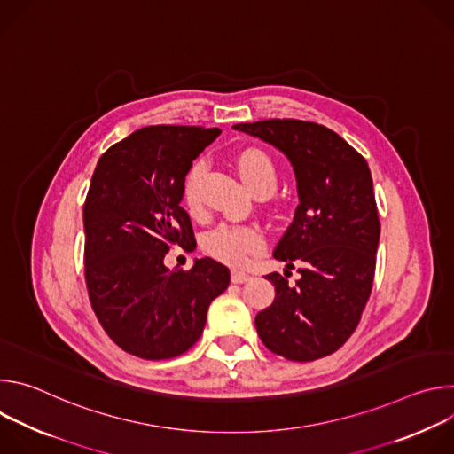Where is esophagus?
<instances>
[{"label":"esophagus","instance_id":"obj_1","mask_svg":"<svg viewBox=\"0 0 454 454\" xmlns=\"http://www.w3.org/2000/svg\"><path fill=\"white\" fill-rule=\"evenodd\" d=\"M251 277L247 275V273H244V271H231V282L233 284H244V282H247Z\"/></svg>","mask_w":454,"mask_h":454}]
</instances>
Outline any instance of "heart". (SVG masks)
<instances>
[{
    "mask_svg": "<svg viewBox=\"0 0 454 454\" xmlns=\"http://www.w3.org/2000/svg\"><path fill=\"white\" fill-rule=\"evenodd\" d=\"M237 170L242 181L254 193H270L278 183V168L275 160L262 149H242L237 158ZM207 165L203 160L193 161L181 183V205L192 217H200L205 210L201 181ZM266 244L261 228L251 224H223L207 233L203 239V249L217 261L230 266H244L249 256L261 251Z\"/></svg>",
    "mask_w": 454,
    "mask_h": 454,
    "instance_id": "obj_1",
    "label": "heart"
}]
</instances>
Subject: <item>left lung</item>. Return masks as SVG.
I'll use <instances>...</instances> for the list:
<instances>
[{
    "instance_id": "1",
    "label": "left lung",
    "mask_w": 454,
    "mask_h": 454,
    "mask_svg": "<svg viewBox=\"0 0 454 454\" xmlns=\"http://www.w3.org/2000/svg\"><path fill=\"white\" fill-rule=\"evenodd\" d=\"M233 129L280 149L298 181L300 205L273 256L298 266L300 278L266 275L277 294L256 314V333L289 361L325 357L354 334L372 293L380 223L368 163L314 121L271 118Z\"/></svg>"
}]
</instances>
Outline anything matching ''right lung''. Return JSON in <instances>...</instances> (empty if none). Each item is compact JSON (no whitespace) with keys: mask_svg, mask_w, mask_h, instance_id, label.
<instances>
[{"mask_svg":"<svg viewBox=\"0 0 454 454\" xmlns=\"http://www.w3.org/2000/svg\"><path fill=\"white\" fill-rule=\"evenodd\" d=\"M219 129L151 125L98 160L84 203V277L107 336L127 354L160 361L181 356L203 334L207 312L230 271L200 258L167 270L172 246L196 244L181 207V183Z\"/></svg>","mask_w":454,"mask_h":454,"instance_id":"obj_1","label":"right lung"}]
</instances>
